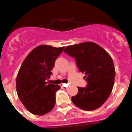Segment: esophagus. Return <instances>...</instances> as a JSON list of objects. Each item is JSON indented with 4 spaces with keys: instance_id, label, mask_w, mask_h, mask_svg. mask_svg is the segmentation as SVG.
<instances>
[{
    "instance_id": "1",
    "label": "esophagus",
    "mask_w": 132,
    "mask_h": 132,
    "mask_svg": "<svg viewBox=\"0 0 132 132\" xmlns=\"http://www.w3.org/2000/svg\"><path fill=\"white\" fill-rule=\"evenodd\" d=\"M69 86V84H61V87L64 88H67V87Z\"/></svg>"
}]
</instances>
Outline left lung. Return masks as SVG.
Masks as SVG:
<instances>
[{
	"label": "left lung",
	"instance_id": "1",
	"mask_svg": "<svg viewBox=\"0 0 132 132\" xmlns=\"http://www.w3.org/2000/svg\"><path fill=\"white\" fill-rule=\"evenodd\" d=\"M64 52L75 57L79 71L87 81L85 88L78 87L77 95L72 96L75 105L91 111L103 104L112 90L116 75L114 63L108 52L94 42H87L69 45Z\"/></svg>",
	"mask_w": 132,
	"mask_h": 132
}]
</instances>
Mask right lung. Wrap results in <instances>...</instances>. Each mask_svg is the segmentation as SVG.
Masks as SVG:
<instances>
[{"label": "right lung", "instance_id": "obj_1", "mask_svg": "<svg viewBox=\"0 0 132 132\" xmlns=\"http://www.w3.org/2000/svg\"><path fill=\"white\" fill-rule=\"evenodd\" d=\"M64 47L42 45L34 49L21 65L16 77V91L24 107L31 114L43 116L55 104L60 86L47 82L55 61Z\"/></svg>", "mask_w": 132, "mask_h": 132}]
</instances>
